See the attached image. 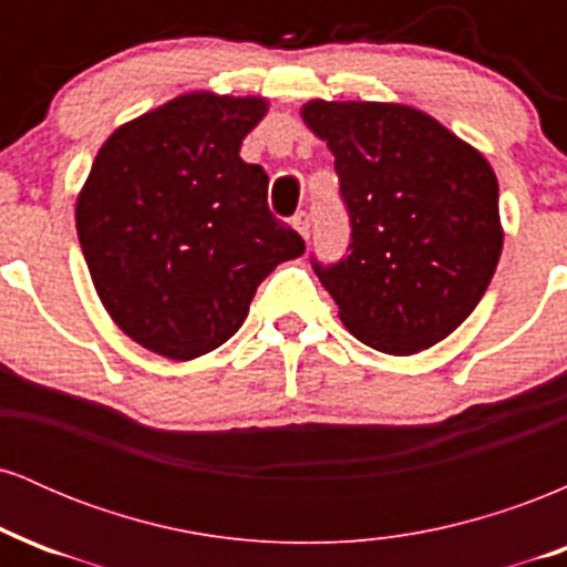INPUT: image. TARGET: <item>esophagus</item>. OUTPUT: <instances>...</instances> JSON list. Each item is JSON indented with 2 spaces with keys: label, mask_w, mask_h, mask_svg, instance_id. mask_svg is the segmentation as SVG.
<instances>
[{
  "label": "esophagus",
  "mask_w": 567,
  "mask_h": 567,
  "mask_svg": "<svg viewBox=\"0 0 567 567\" xmlns=\"http://www.w3.org/2000/svg\"><path fill=\"white\" fill-rule=\"evenodd\" d=\"M292 226H296V231L301 234L303 239H309V231H311V218H309V213H306V210L296 213V216H292Z\"/></svg>",
  "instance_id": "esophagus-1"
}]
</instances>
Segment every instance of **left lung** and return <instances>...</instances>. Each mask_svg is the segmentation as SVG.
<instances>
[{"label": "left lung", "instance_id": "obj_1", "mask_svg": "<svg viewBox=\"0 0 567 567\" xmlns=\"http://www.w3.org/2000/svg\"><path fill=\"white\" fill-rule=\"evenodd\" d=\"M301 114L333 152L349 213L347 256H311L343 324L386 354L434 347L472 315L496 271V173L410 106L311 101Z\"/></svg>", "mask_w": 567, "mask_h": 567}]
</instances>
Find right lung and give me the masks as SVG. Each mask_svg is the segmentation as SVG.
<instances>
[{"label": "right lung", "mask_w": 567, "mask_h": 567, "mask_svg": "<svg viewBox=\"0 0 567 567\" xmlns=\"http://www.w3.org/2000/svg\"><path fill=\"white\" fill-rule=\"evenodd\" d=\"M264 114L261 97H175L103 143L76 199L103 306L167 360L229 341L261 279L306 250L269 210V175L239 157Z\"/></svg>", "instance_id": "right-lung-1"}]
</instances>
